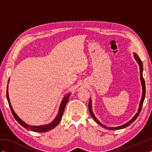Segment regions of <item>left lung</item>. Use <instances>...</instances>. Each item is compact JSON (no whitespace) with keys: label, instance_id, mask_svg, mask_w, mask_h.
Instances as JSON below:
<instances>
[{"label":"left lung","instance_id":"1","mask_svg":"<svg viewBox=\"0 0 152 152\" xmlns=\"http://www.w3.org/2000/svg\"><path fill=\"white\" fill-rule=\"evenodd\" d=\"M134 56L135 60L137 61V63L139 64V68H140V80H141V85H142V96H141V101H140V103H139V108H138V110L137 112L135 114V115L129 121H128L127 123H126L125 124H123V125H121L119 126H115V127H108L107 126L105 125H104L103 124H102L96 118V116L94 114V112L92 111V99L91 98H90V100H89V102H88V109H89V112H90V114L92 116V118L94 119V120L95 121L98 123V124L101 126H102L104 128H106L107 130H120V129H123V128H126L127 126H128L131 124L132 123H133L134 121L137 118V117L139 116V114H140V112L141 110V108L142 107V104L144 102V100H145V94H146V87H145V80L143 78V76H142V71H143V65H142V63L139 57L138 56V55L136 53H134Z\"/></svg>","mask_w":152,"mask_h":152}]
</instances>
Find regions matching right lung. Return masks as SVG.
Listing matches in <instances>:
<instances>
[{
    "mask_svg": "<svg viewBox=\"0 0 152 152\" xmlns=\"http://www.w3.org/2000/svg\"><path fill=\"white\" fill-rule=\"evenodd\" d=\"M9 81H10V78L8 80V83H9ZM71 93H68L67 95H65L64 96V98L62 99L61 102L60 104V107H59V110H58V114L56 116V118L54 119V120L51 123H50L49 124H44V125H40V126H33V125H30V124H27L26 123H25L24 121H22L20 118H19L18 115L15 113L13 108L11 106V102H10V98H9V93H8V84H7V91H6V97H7V102H8L9 103V105L10 107L11 108V110L12 112L13 115L14 116V118H15L17 121V122L22 125L23 127L26 128V129L29 130L31 131H33V132H48L50 130L53 129L54 128H55L58 123H60V120L62 118V115H63V113H64V111L65 109V107L66 106V104H67L68 100L69 99V97L71 96Z\"/></svg>",
    "mask_w": 152,
    "mask_h": 152,
    "instance_id": "1",
    "label": "right lung"
}]
</instances>
